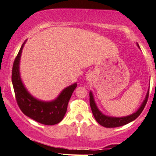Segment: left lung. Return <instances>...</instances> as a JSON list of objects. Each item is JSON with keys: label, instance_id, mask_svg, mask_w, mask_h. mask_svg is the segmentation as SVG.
Wrapping results in <instances>:
<instances>
[{"label": "left lung", "instance_id": "left-lung-1", "mask_svg": "<svg viewBox=\"0 0 156 156\" xmlns=\"http://www.w3.org/2000/svg\"><path fill=\"white\" fill-rule=\"evenodd\" d=\"M137 45L138 48H140L138 44L137 43ZM149 95V90L147 91L146 96H145V100H143L142 105L139 108L136 112L133 113L132 115H128L126 117H122V118H115V117H110L108 115H105L102 113L101 111L99 110V109L97 107V105L95 102H94V97H93V94L92 92H90V104L91 107V110H92V114L94 115V118L97 120L99 124L102 125L103 127H116L122 126L127 124V123L132 122V121L135 120L137 117L141 114L143 112V109H144L145 105H146L147 98H148Z\"/></svg>", "mask_w": 156, "mask_h": 156}]
</instances>
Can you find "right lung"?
<instances>
[{"instance_id":"right-lung-1","label":"right lung","mask_w":156,"mask_h":156,"mask_svg":"<svg viewBox=\"0 0 156 156\" xmlns=\"http://www.w3.org/2000/svg\"><path fill=\"white\" fill-rule=\"evenodd\" d=\"M26 41L22 44L14 60L12 69V83L16 102L23 114L29 118L44 125H56L63 120L68 102L77 84L74 83L64 89L57 98L50 102H44L34 98L24 87L20 75V59Z\"/></svg>"}]
</instances>
